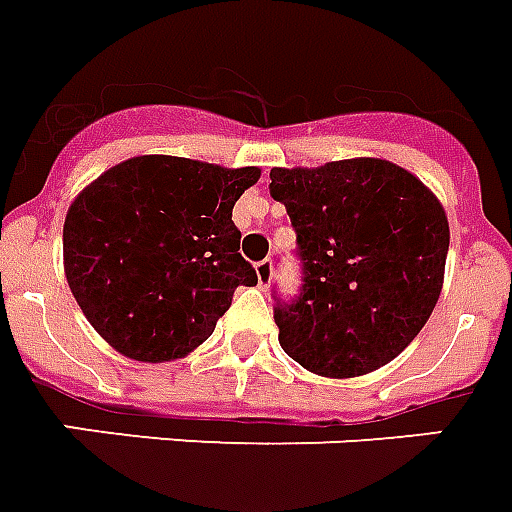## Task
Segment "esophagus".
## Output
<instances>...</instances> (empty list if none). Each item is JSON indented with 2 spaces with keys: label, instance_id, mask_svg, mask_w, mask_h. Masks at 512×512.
<instances>
[{
  "label": "esophagus",
  "instance_id": "34e87169",
  "mask_svg": "<svg viewBox=\"0 0 512 512\" xmlns=\"http://www.w3.org/2000/svg\"><path fill=\"white\" fill-rule=\"evenodd\" d=\"M256 277H259L261 288H267L269 280H272V261H259V264H256Z\"/></svg>",
  "mask_w": 512,
  "mask_h": 512
}]
</instances>
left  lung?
Masks as SVG:
<instances>
[{
	"label": "left lung",
	"mask_w": 512,
	"mask_h": 512,
	"mask_svg": "<svg viewBox=\"0 0 512 512\" xmlns=\"http://www.w3.org/2000/svg\"><path fill=\"white\" fill-rule=\"evenodd\" d=\"M269 179L301 261L298 296L275 293L282 351L325 378L388 365L439 301L449 224L436 195L380 158L272 169Z\"/></svg>",
	"instance_id": "1"
}]
</instances>
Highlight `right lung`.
Instances as JSON below:
<instances>
[{
	"mask_svg": "<svg viewBox=\"0 0 512 512\" xmlns=\"http://www.w3.org/2000/svg\"><path fill=\"white\" fill-rule=\"evenodd\" d=\"M261 171L140 155L97 177L63 227L65 277L92 327L124 357L171 362L214 333L237 285L235 200Z\"/></svg>",
	"mask_w": 512,
	"mask_h": 512,
	"instance_id": "1",
	"label": "right lung"
}]
</instances>
